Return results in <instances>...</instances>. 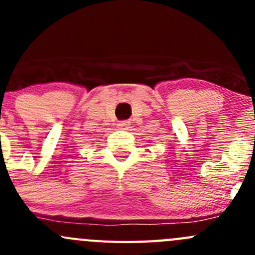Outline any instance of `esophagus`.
<instances>
[{"instance_id": "obj_1", "label": "esophagus", "mask_w": 255, "mask_h": 255, "mask_svg": "<svg viewBox=\"0 0 255 255\" xmlns=\"http://www.w3.org/2000/svg\"><path fill=\"white\" fill-rule=\"evenodd\" d=\"M118 129H123V130H127L129 129V126H130V122L129 121H122V122L118 123Z\"/></svg>"}]
</instances>
